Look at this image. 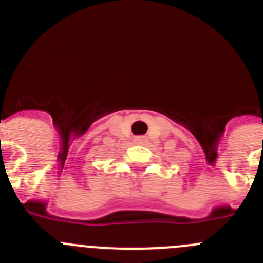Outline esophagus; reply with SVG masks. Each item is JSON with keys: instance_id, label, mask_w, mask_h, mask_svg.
I'll return each instance as SVG.
<instances>
[{"instance_id": "obj_1", "label": "esophagus", "mask_w": 263, "mask_h": 263, "mask_svg": "<svg viewBox=\"0 0 263 263\" xmlns=\"http://www.w3.org/2000/svg\"><path fill=\"white\" fill-rule=\"evenodd\" d=\"M146 141H147V138L145 136H137L134 138V143L136 145H143V143H146Z\"/></svg>"}]
</instances>
